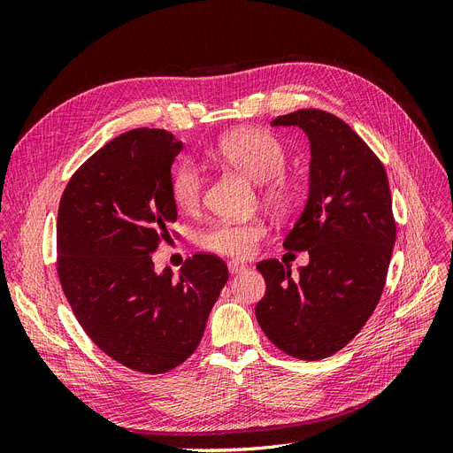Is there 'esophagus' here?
I'll return each instance as SVG.
<instances>
[{"label": "esophagus", "instance_id": "esophagus-1", "mask_svg": "<svg viewBox=\"0 0 453 453\" xmlns=\"http://www.w3.org/2000/svg\"><path fill=\"white\" fill-rule=\"evenodd\" d=\"M245 268H248V266H245L243 263H238V260H230V263H228V272L230 273H242Z\"/></svg>", "mask_w": 453, "mask_h": 453}]
</instances>
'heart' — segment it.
Here are the masks:
<instances>
[{
  "mask_svg": "<svg viewBox=\"0 0 453 453\" xmlns=\"http://www.w3.org/2000/svg\"><path fill=\"white\" fill-rule=\"evenodd\" d=\"M215 155L232 168L240 170L250 180L263 183V198L278 211H289L298 202V188L283 175L287 164L285 145L266 130H238L223 135L215 145ZM203 172L195 162H183L175 168L170 181V193L181 211L200 208L203 195ZM266 236V225L260 219L250 221H219L202 232L203 250L245 258L255 253L257 243Z\"/></svg>",
  "mask_w": 453,
  "mask_h": 453,
  "instance_id": "1",
  "label": "heart"
}]
</instances>
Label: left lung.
<instances>
[{"label":"left lung","instance_id":"1","mask_svg":"<svg viewBox=\"0 0 453 453\" xmlns=\"http://www.w3.org/2000/svg\"><path fill=\"white\" fill-rule=\"evenodd\" d=\"M272 127H300L310 140V195L283 248L310 263L291 276L280 260L257 268L266 293L257 321L273 346L296 359L331 357L357 336L386 285L396 226L388 173L344 120L298 109Z\"/></svg>","mask_w":453,"mask_h":453}]
</instances>
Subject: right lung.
<instances>
[{"label": "right lung", "instance_id": "1", "mask_svg": "<svg viewBox=\"0 0 453 453\" xmlns=\"http://www.w3.org/2000/svg\"><path fill=\"white\" fill-rule=\"evenodd\" d=\"M172 132L135 128L105 143L65 185L57 221V270L79 325L105 355L162 374L190 357L228 280L223 258L196 253L180 278L155 272L177 208Z\"/></svg>", "mask_w": 453, "mask_h": 453}]
</instances>
